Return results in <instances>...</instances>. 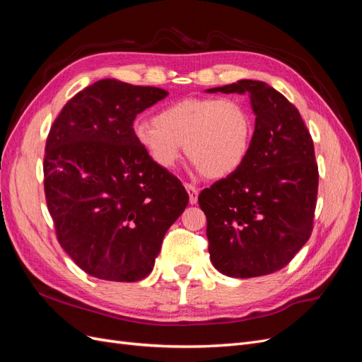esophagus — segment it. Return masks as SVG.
I'll return each mask as SVG.
<instances>
[{
    "label": "esophagus",
    "instance_id": "esophagus-1",
    "mask_svg": "<svg viewBox=\"0 0 362 362\" xmlns=\"http://www.w3.org/2000/svg\"><path fill=\"white\" fill-rule=\"evenodd\" d=\"M185 190L189 192V201L192 205H194L196 202H198V194H199V190L194 187V185L192 184H185Z\"/></svg>",
    "mask_w": 362,
    "mask_h": 362
}]
</instances>
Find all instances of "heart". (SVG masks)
Masks as SVG:
<instances>
[{"label":"heart","instance_id":"obj_1","mask_svg":"<svg viewBox=\"0 0 362 362\" xmlns=\"http://www.w3.org/2000/svg\"><path fill=\"white\" fill-rule=\"evenodd\" d=\"M133 136L148 158L169 170L189 160L206 178H225L245 163L254 136L249 107L237 98H185L160 110L154 122L140 120Z\"/></svg>","mask_w":362,"mask_h":362}]
</instances>
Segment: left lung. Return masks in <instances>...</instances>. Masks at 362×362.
I'll use <instances>...</instances> for the list:
<instances>
[{"label": "left lung", "instance_id": "1", "mask_svg": "<svg viewBox=\"0 0 362 362\" xmlns=\"http://www.w3.org/2000/svg\"><path fill=\"white\" fill-rule=\"evenodd\" d=\"M205 92L246 93L255 115L245 163L199 194L211 262L231 278L269 275L313 233L319 169L311 134L298 108L266 83L240 80Z\"/></svg>", "mask_w": 362, "mask_h": 362}]
</instances>
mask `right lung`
<instances>
[{
	"mask_svg": "<svg viewBox=\"0 0 362 362\" xmlns=\"http://www.w3.org/2000/svg\"><path fill=\"white\" fill-rule=\"evenodd\" d=\"M169 93L107 78L66 103L49 129L43 185L60 246L90 276L136 282L154 269L189 194L133 136L139 113Z\"/></svg>",
	"mask_w": 362,
	"mask_h": 362,
	"instance_id": "right-lung-1",
	"label": "right lung"
}]
</instances>
